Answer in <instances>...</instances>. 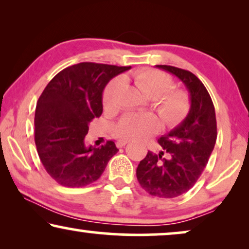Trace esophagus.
Wrapping results in <instances>:
<instances>
[{"mask_svg": "<svg viewBox=\"0 0 249 249\" xmlns=\"http://www.w3.org/2000/svg\"><path fill=\"white\" fill-rule=\"evenodd\" d=\"M128 141H119V142H117V147H119V148H121V147H124L125 145L128 144Z\"/></svg>", "mask_w": 249, "mask_h": 249, "instance_id": "esophagus-1", "label": "esophagus"}]
</instances>
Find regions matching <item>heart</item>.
I'll return each instance as SVG.
<instances>
[{
  "mask_svg": "<svg viewBox=\"0 0 249 249\" xmlns=\"http://www.w3.org/2000/svg\"><path fill=\"white\" fill-rule=\"evenodd\" d=\"M124 78L117 77L107 85L103 93V103L107 107H113L119 90L124 85ZM135 85L146 97L155 100V107L160 117L169 127H176L187 118L190 111V98L183 90H170L173 80L163 71L142 68L134 73ZM160 121L155 115L127 114L121 119L115 136L124 141H142L158 132Z\"/></svg>",
  "mask_w": 249,
  "mask_h": 249,
  "instance_id": "obj_1",
  "label": "heart"
}]
</instances>
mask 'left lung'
Here are the masks:
<instances>
[{"mask_svg":"<svg viewBox=\"0 0 249 249\" xmlns=\"http://www.w3.org/2000/svg\"><path fill=\"white\" fill-rule=\"evenodd\" d=\"M175 74L190 94L187 118L168 135L159 138L164 152H148L138 164L137 179L149 195L175 198L188 192L206 168L216 142V118L212 98L202 81L188 70L156 66ZM169 158H162L164 153Z\"/></svg>","mask_w":249,"mask_h":249,"instance_id":"1","label":"left lung"}]
</instances>
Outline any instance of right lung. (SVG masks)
<instances>
[{
	"label": "right lung",
	"mask_w": 249,
	"mask_h": 249,
	"mask_svg": "<svg viewBox=\"0 0 249 249\" xmlns=\"http://www.w3.org/2000/svg\"><path fill=\"white\" fill-rule=\"evenodd\" d=\"M131 67L81 62L60 71L47 84L35 111V144L46 172L61 186L85 187L100 178L119 149L114 142L85 145L88 124L103 112L102 93Z\"/></svg>",
	"instance_id": "add662e5"
}]
</instances>
